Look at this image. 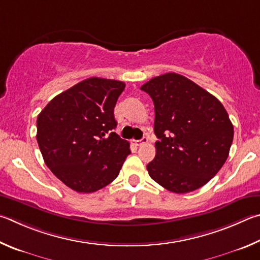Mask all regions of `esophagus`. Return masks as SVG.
Wrapping results in <instances>:
<instances>
[{
  "label": "esophagus",
  "mask_w": 260,
  "mask_h": 260,
  "mask_svg": "<svg viewBox=\"0 0 260 260\" xmlns=\"http://www.w3.org/2000/svg\"><path fill=\"white\" fill-rule=\"evenodd\" d=\"M148 142L147 137H143L140 140H134V144L136 145V146H142V145L146 144Z\"/></svg>",
  "instance_id": "1"
}]
</instances>
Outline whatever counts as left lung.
<instances>
[{"label": "left lung", "instance_id": "8db88e82", "mask_svg": "<svg viewBox=\"0 0 260 260\" xmlns=\"http://www.w3.org/2000/svg\"><path fill=\"white\" fill-rule=\"evenodd\" d=\"M154 103L156 154L148 174L162 187L184 194L202 187L224 166L234 129L215 95L180 74L167 73L142 85Z\"/></svg>", "mask_w": 260, "mask_h": 260}]
</instances>
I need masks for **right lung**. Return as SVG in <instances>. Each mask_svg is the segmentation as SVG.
Wrapping results in <instances>:
<instances>
[{
    "instance_id": "1",
    "label": "right lung",
    "mask_w": 260,
    "mask_h": 260,
    "mask_svg": "<svg viewBox=\"0 0 260 260\" xmlns=\"http://www.w3.org/2000/svg\"><path fill=\"white\" fill-rule=\"evenodd\" d=\"M125 84L90 77L54 97L39 114L36 139L52 174L79 193H92L118 176L130 144L113 133L114 107Z\"/></svg>"
}]
</instances>
